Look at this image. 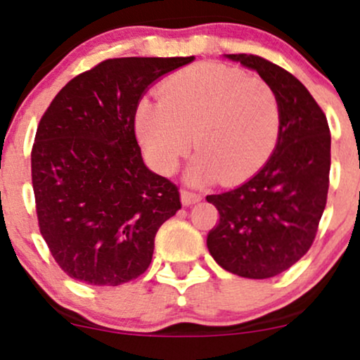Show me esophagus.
Returning <instances> with one entry per match:
<instances>
[{
    "instance_id": "1",
    "label": "esophagus",
    "mask_w": 360,
    "mask_h": 360,
    "mask_svg": "<svg viewBox=\"0 0 360 360\" xmlns=\"http://www.w3.org/2000/svg\"><path fill=\"white\" fill-rule=\"evenodd\" d=\"M181 201H183L184 206H191L194 203H200L201 194L188 191V189H183V191H181Z\"/></svg>"
}]
</instances>
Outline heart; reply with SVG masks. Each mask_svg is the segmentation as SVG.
<instances>
[{
	"label": "heart",
	"mask_w": 360,
	"mask_h": 360,
	"mask_svg": "<svg viewBox=\"0 0 360 360\" xmlns=\"http://www.w3.org/2000/svg\"><path fill=\"white\" fill-rule=\"evenodd\" d=\"M137 134L148 160L171 174L194 147L191 183H238L254 174L278 142L281 108L264 79L223 64H198L169 76L159 100H142Z\"/></svg>",
	"instance_id": "1"
}]
</instances>
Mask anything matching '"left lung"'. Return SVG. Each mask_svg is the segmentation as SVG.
<instances>
[{
	"label": "left lung",
	"instance_id": "8db88e82",
	"mask_svg": "<svg viewBox=\"0 0 360 360\" xmlns=\"http://www.w3.org/2000/svg\"><path fill=\"white\" fill-rule=\"evenodd\" d=\"M226 59L254 69L274 89L281 127L274 152L247 183L206 196L220 220L206 245L225 271L267 279L309 250L326 205L330 128L315 98L286 69L252 53Z\"/></svg>",
	"mask_w": 360,
	"mask_h": 360
}]
</instances>
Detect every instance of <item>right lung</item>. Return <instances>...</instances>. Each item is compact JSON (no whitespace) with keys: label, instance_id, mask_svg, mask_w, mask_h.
Returning <instances> with one entry per match:
<instances>
[{"label":"right lung","instance_id":"1","mask_svg":"<svg viewBox=\"0 0 360 360\" xmlns=\"http://www.w3.org/2000/svg\"><path fill=\"white\" fill-rule=\"evenodd\" d=\"M191 57L103 60L62 88L32 148L37 218L69 278L118 286L150 266L154 238L181 208L179 189L143 164L135 113L148 86Z\"/></svg>","mask_w":360,"mask_h":360}]
</instances>
